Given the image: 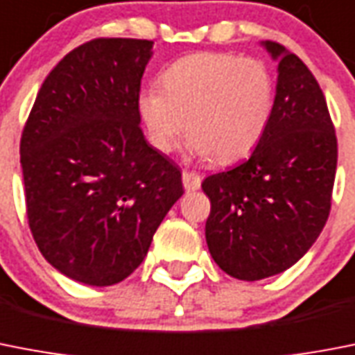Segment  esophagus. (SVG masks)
Wrapping results in <instances>:
<instances>
[{
  "instance_id": "1",
  "label": "esophagus",
  "mask_w": 355,
  "mask_h": 355,
  "mask_svg": "<svg viewBox=\"0 0 355 355\" xmlns=\"http://www.w3.org/2000/svg\"><path fill=\"white\" fill-rule=\"evenodd\" d=\"M182 182H184V187H186V191H196V189L200 187L202 178H200V175L195 171H184Z\"/></svg>"
}]
</instances>
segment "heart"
<instances>
[{"label": "heart", "instance_id": "obj_1", "mask_svg": "<svg viewBox=\"0 0 355 355\" xmlns=\"http://www.w3.org/2000/svg\"><path fill=\"white\" fill-rule=\"evenodd\" d=\"M160 83L137 99L148 141L160 153H171L186 130L193 153L225 166L245 159L267 132L274 81L260 59L191 53L171 62Z\"/></svg>", "mask_w": 355, "mask_h": 355}]
</instances>
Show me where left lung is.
Listing matches in <instances>:
<instances>
[{
    "instance_id": "1",
    "label": "left lung",
    "mask_w": 355,
    "mask_h": 355,
    "mask_svg": "<svg viewBox=\"0 0 355 355\" xmlns=\"http://www.w3.org/2000/svg\"><path fill=\"white\" fill-rule=\"evenodd\" d=\"M279 59L267 132L236 168L202 182L211 200L205 240L222 270L256 282L287 270L312 247L332 205L338 139L320 85L296 53Z\"/></svg>"
}]
</instances>
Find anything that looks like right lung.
<instances>
[{
  "label": "right lung",
  "mask_w": 355,
  "mask_h": 355,
  "mask_svg": "<svg viewBox=\"0 0 355 355\" xmlns=\"http://www.w3.org/2000/svg\"><path fill=\"white\" fill-rule=\"evenodd\" d=\"M153 41L97 37L37 92L19 153L28 227L44 260L106 287L142 263L182 196V173L144 139L137 99Z\"/></svg>",
  "instance_id": "obj_1"
}]
</instances>
